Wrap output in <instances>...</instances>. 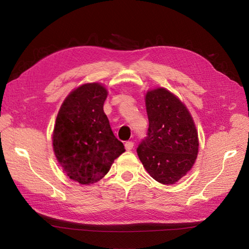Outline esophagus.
Returning <instances> with one entry per match:
<instances>
[{
    "label": "esophagus",
    "mask_w": 249,
    "mask_h": 249,
    "mask_svg": "<svg viewBox=\"0 0 249 249\" xmlns=\"http://www.w3.org/2000/svg\"><path fill=\"white\" fill-rule=\"evenodd\" d=\"M124 147H125V149L126 150H132V149H133V147H134V142H126L125 143H124Z\"/></svg>",
    "instance_id": "esophagus-1"
}]
</instances>
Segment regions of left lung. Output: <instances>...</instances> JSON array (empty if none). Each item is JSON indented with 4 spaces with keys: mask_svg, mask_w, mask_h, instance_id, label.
Segmentation results:
<instances>
[{
    "mask_svg": "<svg viewBox=\"0 0 249 249\" xmlns=\"http://www.w3.org/2000/svg\"><path fill=\"white\" fill-rule=\"evenodd\" d=\"M147 136L137 147L143 167L154 180L174 184L194 165L198 134L189 110L165 88L147 92Z\"/></svg>",
    "mask_w": 249,
    "mask_h": 249,
    "instance_id": "8db88e82",
    "label": "left lung"
}]
</instances>
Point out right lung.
Masks as SVG:
<instances>
[{
    "label": "right lung",
    "mask_w": 249,
    "mask_h": 249,
    "mask_svg": "<svg viewBox=\"0 0 249 249\" xmlns=\"http://www.w3.org/2000/svg\"><path fill=\"white\" fill-rule=\"evenodd\" d=\"M107 91L89 83L70 92L60 107L53 132V149L70 179L90 184L106 176L124 146L104 114Z\"/></svg>",
    "instance_id": "add662e5"
}]
</instances>
